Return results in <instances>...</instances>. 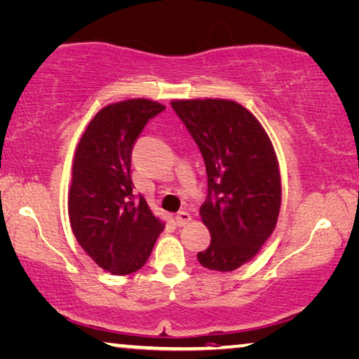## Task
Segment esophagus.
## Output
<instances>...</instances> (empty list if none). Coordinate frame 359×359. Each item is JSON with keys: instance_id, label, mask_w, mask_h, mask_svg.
<instances>
[{"instance_id": "34e87169", "label": "esophagus", "mask_w": 359, "mask_h": 359, "mask_svg": "<svg viewBox=\"0 0 359 359\" xmlns=\"http://www.w3.org/2000/svg\"><path fill=\"white\" fill-rule=\"evenodd\" d=\"M191 219H192L191 213H187V212H178V213H176V217H175V222L178 226H186L187 223L191 222Z\"/></svg>"}]
</instances>
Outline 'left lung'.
Wrapping results in <instances>:
<instances>
[{"mask_svg": "<svg viewBox=\"0 0 359 359\" xmlns=\"http://www.w3.org/2000/svg\"><path fill=\"white\" fill-rule=\"evenodd\" d=\"M172 107L201 149L208 178L198 213L212 241L197 260L213 271H234L262 250L278 223L283 186L273 142L236 101L175 99Z\"/></svg>", "mask_w": 359, "mask_h": 359, "instance_id": "left-lung-1", "label": "left lung"}]
</instances>
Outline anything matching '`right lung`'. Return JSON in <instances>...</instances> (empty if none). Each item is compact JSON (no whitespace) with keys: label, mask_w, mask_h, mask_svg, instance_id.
Returning a JSON list of instances; mask_svg holds the SVG:
<instances>
[{"label":"right lung","mask_w":359,"mask_h":359,"mask_svg":"<svg viewBox=\"0 0 359 359\" xmlns=\"http://www.w3.org/2000/svg\"><path fill=\"white\" fill-rule=\"evenodd\" d=\"M165 110L137 97L102 107L75 149L69 189L74 236L99 268L131 274L144 266L165 223L133 196L131 151L149 118Z\"/></svg>","instance_id":"1"}]
</instances>
